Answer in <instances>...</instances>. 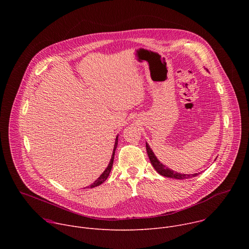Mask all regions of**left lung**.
Returning a JSON list of instances; mask_svg holds the SVG:
<instances>
[{
  "label": "left lung",
  "mask_w": 249,
  "mask_h": 249,
  "mask_svg": "<svg viewBox=\"0 0 249 249\" xmlns=\"http://www.w3.org/2000/svg\"><path fill=\"white\" fill-rule=\"evenodd\" d=\"M146 149H147V153L149 156V159L151 160V163L153 164L154 168L162 176L165 177H170V178H175V179H186V178H191V177L197 176L200 173H193V174H184V173H178L176 172L170 168H168L167 166H165L164 164H162L158 158L156 157V155L154 154V152L152 151L151 147L149 146L148 143H146Z\"/></svg>",
  "instance_id": "1"
}]
</instances>
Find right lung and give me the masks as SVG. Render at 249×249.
I'll return each instance as SVG.
<instances>
[{
	"label": "right lung",
	"mask_w": 249,
	"mask_h": 249,
	"mask_svg": "<svg viewBox=\"0 0 249 249\" xmlns=\"http://www.w3.org/2000/svg\"><path fill=\"white\" fill-rule=\"evenodd\" d=\"M117 144H118V135L115 139V144H114V148H113V153H112V157H111V160L107 165V167L105 168V170L101 173V175L98 177V178L92 183L90 184L89 186H88V188H93V187H96L100 184H102L106 179H107V177L109 176V173L111 171V168H112V165H113V160H114V155H115V151H116V148H117Z\"/></svg>",
	"instance_id": "obj_1"
}]
</instances>
